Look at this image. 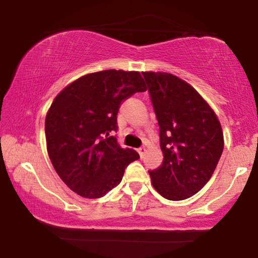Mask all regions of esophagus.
<instances>
[{"label": "esophagus", "mask_w": 258, "mask_h": 258, "mask_svg": "<svg viewBox=\"0 0 258 258\" xmlns=\"http://www.w3.org/2000/svg\"><path fill=\"white\" fill-rule=\"evenodd\" d=\"M138 153H139V154H140V157L143 158V157H144V154L146 153V148H145L144 146H143V147H139V148H138Z\"/></svg>", "instance_id": "34e87169"}]
</instances>
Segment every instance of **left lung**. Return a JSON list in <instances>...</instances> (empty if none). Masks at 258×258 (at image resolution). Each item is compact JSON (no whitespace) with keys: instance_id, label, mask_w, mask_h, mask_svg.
<instances>
[{"instance_id":"left-lung-1","label":"left lung","mask_w":258,"mask_h":258,"mask_svg":"<svg viewBox=\"0 0 258 258\" xmlns=\"http://www.w3.org/2000/svg\"><path fill=\"white\" fill-rule=\"evenodd\" d=\"M160 131L164 160L150 170L152 183L167 200L197 194L212 177L223 152L216 114L197 90L166 72H143Z\"/></svg>"}]
</instances>
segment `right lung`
<instances>
[{"mask_svg": "<svg viewBox=\"0 0 258 258\" xmlns=\"http://www.w3.org/2000/svg\"><path fill=\"white\" fill-rule=\"evenodd\" d=\"M137 71L104 70L83 76L55 98L45 118L46 147L63 182L83 198L98 199L117 187L139 159L114 133L121 104L146 91Z\"/></svg>", "mask_w": 258, "mask_h": 258, "instance_id": "1", "label": "right lung"}]
</instances>
